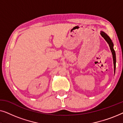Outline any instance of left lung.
<instances>
[{
    "label": "left lung",
    "mask_w": 123,
    "mask_h": 123,
    "mask_svg": "<svg viewBox=\"0 0 123 123\" xmlns=\"http://www.w3.org/2000/svg\"><path fill=\"white\" fill-rule=\"evenodd\" d=\"M101 35L103 37L104 39H105L108 44L110 46V49L111 50V51L112 54V58H113V61H114V71L115 70V68H116V54H115V52L114 51V49L113 48V43L111 41V40L110 39V38L107 36V35L106 34L105 32H101Z\"/></svg>",
    "instance_id": "1"
}]
</instances>
